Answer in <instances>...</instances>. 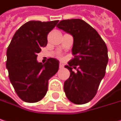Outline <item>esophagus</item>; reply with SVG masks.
Masks as SVG:
<instances>
[{
  "mask_svg": "<svg viewBox=\"0 0 121 121\" xmlns=\"http://www.w3.org/2000/svg\"><path fill=\"white\" fill-rule=\"evenodd\" d=\"M64 68V64H63V63H60V69H62Z\"/></svg>",
  "mask_w": 121,
  "mask_h": 121,
  "instance_id": "esophagus-1",
  "label": "esophagus"
}]
</instances>
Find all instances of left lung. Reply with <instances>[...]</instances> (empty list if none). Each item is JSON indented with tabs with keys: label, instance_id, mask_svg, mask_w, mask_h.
Here are the masks:
<instances>
[{
	"label": "left lung",
	"instance_id": "obj_1",
	"mask_svg": "<svg viewBox=\"0 0 121 121\" xmlns=\"http://www.w3.org/2000/svg\"><path fill=\"white\" fill-rule=\"evenodd\" d=\"M57 26L73 37L74 58L65 66L70 73L64 85L66 96L75 104L88 103L96 95L105 74L107 46L96 30L83 20H63ZM77 66L75 73L72 69Z\"/></svg>",
	"mask_w": 121,
	"mask_h": 121
}]
</instances>
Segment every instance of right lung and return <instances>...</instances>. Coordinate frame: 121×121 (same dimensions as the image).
I'll use <instances>...</instances> for the list:
<instances>
[{
	"label": "right lung",
	"mask_w": 121,
	"mask_h": 121,
	"mask_svg": "<svg viewBox=\"0 0 121 121\" xmlns=\"http://www.w3.org/2000/svg\"><path fill=\"white\" fill-rule=\"evenodd\" d=\"M59 20L29 21L15 33L7 50L6 68L18 96L25 102L42 100L48 80L58 71L60 61L49 58L45 64L37 61L41 48L47 44V35Z\"/></svg>",
	"instance_id": "1"
}]
</instances>
